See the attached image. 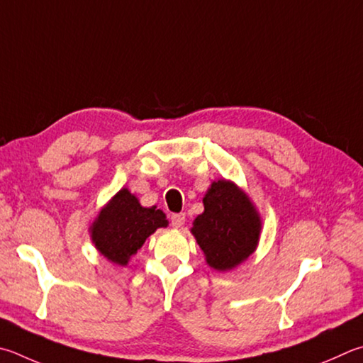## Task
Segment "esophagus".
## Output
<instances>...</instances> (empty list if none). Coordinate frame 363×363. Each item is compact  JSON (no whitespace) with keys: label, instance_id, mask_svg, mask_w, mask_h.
<instances>
[{"label":"esophagus","instance_id":"1","mask_svg":"<svg viewBox=\"0 0 363 363\" xmlns=\"http://www.w3.org/2000/svg\"><path fill=\"white\" fill-rule=\"evenodd\" d=\"M184 222H186V214H173L171 216V225L174 228H181L184 225Z\"/></svg>","mask_w":363,"mask_h":363}]
</instances>
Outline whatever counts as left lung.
<instances>
[{
	"label": "left lung",
	"instance_id": "obj_1",
	"mask_svg": "<svg viewBox=\"0 0 363 363\" xmlns=\"http://www.w3.org/2000/svg\"><path fill=\"white\" fill-rule=\"evenodd\" d=\"M204 213L194 220L192 233L209 267L227 272L254 252L260 217L247 196L228 181H217L203 199Z\"/></svg>",
	"mask_w": 363,
	"mask_h": 363
}]
</instances>
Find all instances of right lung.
Here are the masks:
<instances>
[{
  "mask_svg": "<svg viewBox=\"0 0 363 363\" xmlns=\"http://www.w3.org/2000/svg\"><path fill=\"white\" fill-rule=\"evenodd\" d=\"M163 211L143 208L135 195L122 189L104 208L91 227V240L108 260L127 265L131 255L141 249L149 235L167 227Z\"/></svg>",
  "mask_w": 363,
  "mask_h": 363,
  "instance_id": "obj_1",
  "label": "right lung"
}]
</instances>
